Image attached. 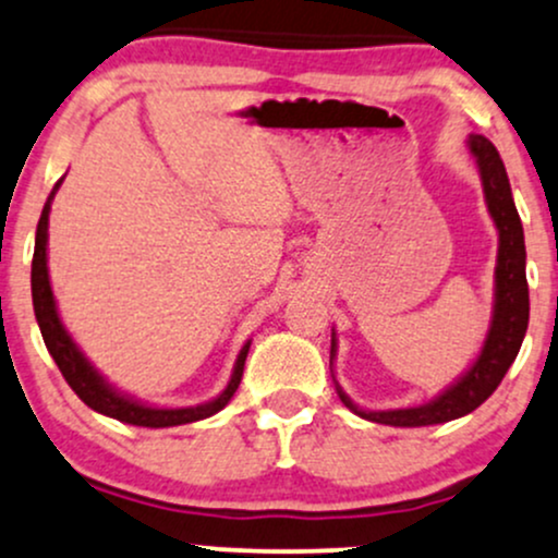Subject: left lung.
Returning <instances> with one entry per match:
<instances>
[{"label":"left lung","instance_id":"left-lung-1","mask_svg":"<svg viewBox=\"0 0 558 558\" xmlns=\"http://www.w3.org/2000/svg\"><path fill=\"white\" fill-rule=\"evenodd\" d=\"M469 150L476 158L482 177V190H485L487 211L498 228V265H495V302L493 320H489L487 339L482 344L480 357L474 365L450 384L439 397H434L426 405L397 408V410H363L349 400V395L336 381L341 402L357 413L360 418L373 421V424L387 426H432L448 424L452 418L469 415L482 402L498 389L504 381L506 371L517 360L519 347H522L524 333L530 323V289H527V251H524V230L519 219L517 206H513L511 185L504 161L498 150L482 134H471ZM336 360V333H330V365Z\"/></svg>","mask_w":558,"mask_h":558}]
</instances>
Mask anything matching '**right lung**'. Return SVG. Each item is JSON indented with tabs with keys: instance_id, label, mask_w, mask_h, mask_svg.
I'll use <instances>...</instances> for the list:
<instances>
[{
	"instance_id": "right-lung-1",
	"label": "right lung",
	"mask_w": 558,
	"mask_h": 558,
	"mask_svg": "<svg viewBox=\"0 0 558 558\" xmlns=\"http://www.w3.org/2000/svg\"><path fill=\"white\" fill-rule=\"evenodd\" d=\"M60 182L52 187L50 198H47L45 209H41L39 225H36L34 262H31V296H34V312H36V323H39V330H41V339H45V344L50 349L52 360L58 363L63 378L69 381V387L76 391L78 400H82L84 405L97 410V413L108 415V418L124 421V424H132V426H148V428L182 426V424H193V421L209 418V415L219 413V410L232 400L238 384H241L251 341H246L241 352H238L230 384L222 389V395L214 397L211 402H204V405H193V408H153V405H145V402L134 400L130 395H124V391L110 387L106 378L97 373L95 365L84 357V352L76 347V341L71 339V333L65 330L63 320H60L58 315V304H54L52 286H50V269H47V228H50V206H52L54 193H58Z\"/></svg>"
}]
</instances>
